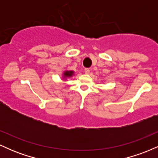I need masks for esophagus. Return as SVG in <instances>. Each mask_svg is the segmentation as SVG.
<instances>
[{
	"mask_svg": "<svg viewBox=\"0 0 158 158\" xmlns=\"http://www.w3.org/2000/svg\"><path fill=\"white\" fill-rule=\"evenodd\" d=\"M85 73L86 74H88L90 73V70L88 68H85Z\"/></svg>",
	"mask_w": 158,
	"mask_h": 158,
	"instance_id": "obj_1",
	"label": "esophagus"
}]
</instances>
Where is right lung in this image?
Masks as SVG:
<instances>
[{
    "label": "right lung",
    "mask_w": 158,
    "mask_h": 158,
    "mask_svg": "<svg viewBox=\"0 0 158 158\" xmlns=\"http://www.w3.org/2000/svg\"><path fill=\"white\" fill-rule=\"evenodd\" d=\"M73 74V71H65L64 73V77H72Z\"/></svg>",
    "instance_id": "right-lung-1"
}]
</instances>
